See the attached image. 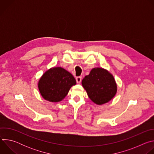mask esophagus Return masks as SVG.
<instances>
[{
    "label": "esophagus",
    "instance_id": "obj_1",
    "mask_svg": "<svg viewBox=\"0 0 154 154\" xmlns=\"http://www.w3.org/2000/svg\"><path fill=\"white\" fill-rule=\"evenodd\" d=\"M76 81H77V83H80L82 81V77H77L76 78Z\"/></svg>",
    "mask_w": 154,
    "mask_h": 154
}]
</instances>
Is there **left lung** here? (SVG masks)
I'll use <instances>...</instances> for the list:
<instances>
[{"label":"left lung","instance_id":"1","mask_svg":"<svg viewBox=\"0 0 154 154\" xmlns=\"http://www.w3.org/2000/svg\"><path fill=\"white\" fill-rule=\"evenodd\" d=\"M82 85L89 98L98 105L110 101L118 90L113 74L103 68H93L82 80Z\"/></svg>","mask_w":154,"mask_h":154}]
</instances>
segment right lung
<instances>
[{
    "label": "right lung",
    "instance_id": "1",
    "mask_svg": "<svg viewBox=\"0 0 154 154\" xmlns=\"http://www.w3.org/2000/svg\"><path fill=\"white\" fill-rule=\"evenodd\" d=\"M75 85L76 80L69 72L61 67H52L42 75L38 87L44 99L51 102H59Z\"/></svg>",
    "mask_w": 154,
    "mask_h": 154
}]
</instances>
